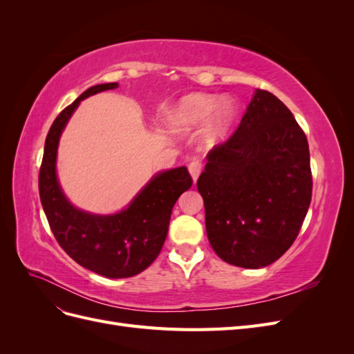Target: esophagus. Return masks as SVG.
Instances as JSON below:
<instances>
[{
    "mask_svg": "<svg viewBox=\"0 0 354 354\" xmlns=\"http://www.w3.org/2000/svg\"><path fill=\"white\" fill-rule=\"evenodd\" d=\"M201 171H202L201 160H198V159L192 160V162L189 164V173H190L192 177H194V181L198 180V177H199V174H201Z\"/></svg>",
    "mask_w": 354,
    "mask_h": 354,
    "instance_id": "obj_1",
    "label": "esophagus"
}]
</instances>
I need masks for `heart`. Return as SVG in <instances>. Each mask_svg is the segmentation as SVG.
I'll return each instance as SVG.
<instances>
[{
	"instance_id": "heart-1",
	"label": "heart",
	"mask_w": 354,
	"mask_h": 354,
	"mask_svg": "<svg viewBox=\"0 0 354 354\" xmlns=\"http://www.w3.org/2000/svg\"><path fill=\"white\" fill-rule=\"evenodd\" d=\"M211 114L213 116L209 121L208 133L212 138H217L229 130L236 115V109L232 102H221L218 95L201 93L189 94L176 104L171 113V125L178 130H187V128L205 122Z\"/></svg>"
}]
</instances>
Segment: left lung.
<instances>
[{
  "label": "left lung",
  "mask_w": 354,
  "mask_h": 354,
  "mask_svg": "<svg viewBox=\"0 0 354 354\" xmlns=\"http://www.w3.org/2000/svg\"><path fill=\"white\" fill-rule=\"evenodd\" d=\"M207 159L198 190L212 250L245 269L281 259L303 226L313 187L307 137L291 111L257 90L238 130Z\"/></svg>",
  "instance_id": "obj_1"
}]
</instances>
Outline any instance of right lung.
I'll return each instance as SVG.
<instances>
[{
	"instance_id": "right-lung-1",
	"label": "right lung",
	"mask_w": 354,
	"mask_h": 354,
	"mask_svg": "<svg viewBox=\"0 0 354 354\" xmlns=\"http://www.w3.org/2000/svg\"><path fill=\"white\" fill-rule=\"evenodd\" d=\"M116 87L118 82L94 85L57 115L46 138L38 178L42 208L63 251L85 269L112 279L136 276L155 261L174 203L194 183L187 168L180 167L155 176L128 208L112 216H95L71 205L56 176L60 134L81 100Z\"/></svg>"
}]
</instances>
